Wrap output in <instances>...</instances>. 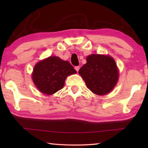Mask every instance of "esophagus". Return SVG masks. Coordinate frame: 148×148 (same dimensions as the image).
Masks as SVG:
<instances>
[{
  "label": "esophagus",
  "mask_w": 148,
  "mask_h": 148,
  "mask_svg": "<svg viewBox=\"0 0 148 148\" xmlns=\"http://www.w3.org/2000/svg\"><path fill=\"white\" fill-rule=\"evenodd\" d=\"M74 69H75V70H76L77 72H78L79 69V66H76L74 67Z\"/></svg>",
  "instance_id": "obj_1"
}]
</instances>
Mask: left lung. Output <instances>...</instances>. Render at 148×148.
I'll list each match as a JSON object with an SVG mask.
<instances>
[{"mask_svg":"<svg viewBox=\"0 0 148 148\" xmlns=\"http://www.w3.org/2000/svg\"><path fill=\"white\" fill-rule=\"evenodd\" d=\"M79 71L87 88L95 94L104 95L113 89L118 80L116 62L109 56L92 54Z\"/></svg>","mask_w":148,"mask_h":148,"instance_id":"8db88e82","label":"left lung"}]
</instances>
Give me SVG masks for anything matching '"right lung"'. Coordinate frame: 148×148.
Returning <instances> with one entry per match:
<instances>
[{
	"label": "right lung",
	"instance_id": "1",
	"mask_svg": "<svg viewBox=\"0 0 148 148\" xmlns=\"http://www.w3.org/2000/svg\"><path fill=\"white\" fill-rule=\"evenodd\" d=\"M76 73L69 61L58 57H49L35 65L32 80L40 91L52 95L63 87L67 76Z\"/></svg>",
	"mask_w": 148,
	"mask_h": 148
}]
</instances>
